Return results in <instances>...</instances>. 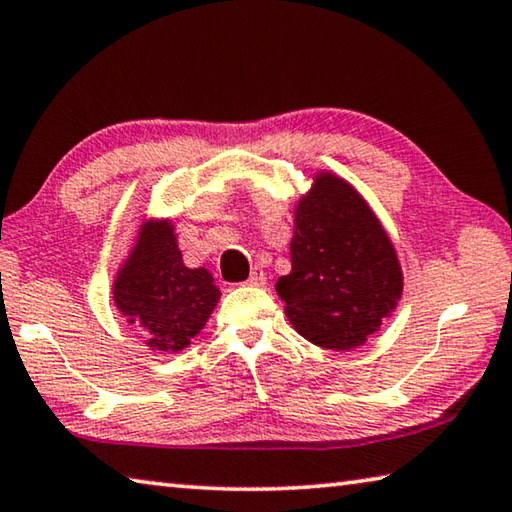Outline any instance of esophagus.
<instances>
[{
  "instance_id": "esophagus-1",
  "label": "esophagus",
  "mask_w": 512,
  "mask_h": 512,
  "mask_svg": "<svg viewBox=\"0 0 512 512\" xmlns=\"http://www.w3.org/2000/svg\"><path fill=\"white\" fill-rule=\"evenodd\" d=\"M265 281H267L265 272L261 270V267H254V270H251V274H249V279H247V285H251V288H263Z\"/></svg>"
}]
</instances>
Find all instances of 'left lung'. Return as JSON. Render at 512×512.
I'll return each instance as SVG.
<instances>
[{"label":"left lung","mask_w":512,"mask_h":512,"mask_svg":"<svg viewBox=\"0 0 512 512\" xmlns=\"http://www.w3.org/2000/svg\"><path fill=\"white\" fill-rule=\"evenodd\" d=\"M292 272L276 292L308 342L351 351L396 308L402 272L378 218L351 186L321 175L294 215Z\"/></svg>","instance_id":"obj_1"}]
</instances>
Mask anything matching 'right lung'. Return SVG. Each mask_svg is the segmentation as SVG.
<instances>
[{
    "label": "right lung",
    "mask_w": 512,
    "mask_h": 512,
    "mask_svg": "<svg viewBox=\"0 0 512 512\" xmlns=\"http://www.w3.org/2000/svg\"><path fill=\"white\" fill-rule=\"evenodd\" d=\"M218 299L213 276L182 263L170 222L143 227L114 283L116 308L141 328L152 351L177 353L191 344Z\"/></svg>",
    "instance_id": "right-lung-1"
}]
</instances>
